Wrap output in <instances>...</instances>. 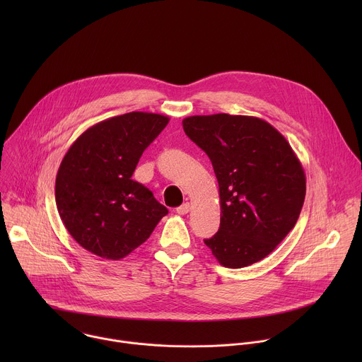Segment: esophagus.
Segmentation results:
<instances>
[{
	"instance_id": "esophagus-1",
	"label": "esophagus",
	"mask_w": 362,
	"mask_h": 362,
	"mask_svg": "<svg viewBox=\"0 0 362 362\" xmlns=\"http://www.w3.org/2000/svg\"><path fill=\"white\" fill-rule=\"evenodd\" d=\"M189 211H190V203H183L182 206H179V208L176 209V212L179 215H186Z\"/></svg>"
}]
</instances>
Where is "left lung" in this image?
<instances>
[{"mask_svg": "<svg viewBox=\"0 0 362 362\" xmlns=\"http://www.w3.org/2000/svg\"><path fill=\"white\" fill-rule=\"evenodd\" d=\"M182 124L209 156L219 183L221 228L206 246L226 268L259 262L299 218L306 192L299 159L262 119L219 113L190 116Z\"/></svg>", "mask_w": 362, "mask_h": 362, "instance_id": "left-lung-1", "label": "left lung"}]
</instances>
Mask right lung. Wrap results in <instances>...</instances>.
<instances>
[{
	"mask_svg": "<svg viewBox=\"0 0 362 362\" xmlns=\"http://www.w3.org/2000/svg\"><path fill=\"white\" fill-rule=\"evenodd\" d=\"M169 117L132 112L88 127L67 150L56 177L59 215L86 250L119 261L139 247L168 209L132 179Z\"/></svg>",
	"mask_w": 362,
	"mask_h": 362,
	"instance_id": "obj_1",
	"label": "right lung"
}]
</instances>
